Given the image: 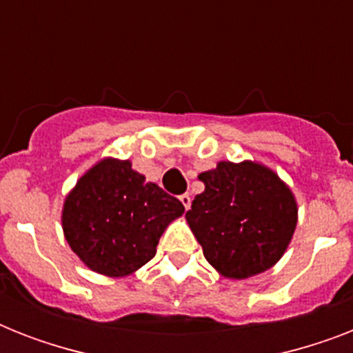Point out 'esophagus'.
Returning <instances> with one entry per match:
<instances>
[{
    "label": "esophagus",
    "mask_w": 353,
    "mask_h": 353,
    "mask_svg": "<svg viewBox=\"0 0 353 353\" xmlns=\"http://www.w3.org/2000/svg\"><path fill=\"white\" fill-rule=\"evenodd\" d=\"M179 201H181V205L185 207V210L190 209V203H192V199H190V196H188V194H181V196H179Z\"/></svg>",
    "instance_id": "34e87169"
}]
</instances>
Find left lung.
Here are the masks:
<instances>
[{"label":"left lung","mask_w":353,"mask_h":353,"mask_svg":"<svg viewBox=\"0 0 353 353\" xmlns=\"http://www.w3.org/2000/svg\"><path fill=\"white\" fill-rule=\"evenodd\" d=\"M205 190L187 212L207 262L227 279H247L279 262L296 225L293 194L251 161H221L199 174Z\"/></svg>","instance_id":"8db88e82"}]
</instances>
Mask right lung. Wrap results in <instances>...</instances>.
<instances>
[{"label": "right lung", "mask_w": 353, "mask_h": 353, "mask_svg": "<svg viewBox=\"0 0 353 353\" xmlns=\"http://www.w3.org/2000/svg\"><path fill=\"white\" fill-rule=\"evenodd\" d=\"M185 212L179 199L132 170L104 159L80 177L62 212L65 240L97 273L124 276L155 256L166 225Z\"/></svg>", "instance_id": "add662e5"}]
</instances>
